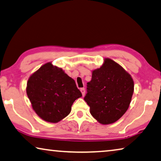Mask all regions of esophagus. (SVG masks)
Masks as SVG:
<instances>
[{"label": "esophagus", "instance_id": "1", "mask_svg": "<svg viewBox=\"0 0 161 161\" xmlns=\"http://www.w3.org/2000/svg\"><path fill=\"white\" fill-rule=\"evenodd\" d=\"M80 91H81V94H82V95L84 96L85 94V88H81L80 89Z\"/></svg>", "mask_w": 161, "mask_h": 161}]
</instances>
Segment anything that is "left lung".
Returning a JSON list of instances; mask_svg holds the SVG:
<instances>
[{
  "instance_id": "8db88e82",
  "label": "left lung",
  "mask_w": 161,
  "mask_h": 161,
  "mask_svg": "<svg viewBox=\"0 0 161 161\" xmlns=\"http://www.w3.org/2000/svg\"><path fill=\"white\" fill-rule=\"evenodd\" d=\"M85 102L94 119L103 125L114 123L126 113L134 92L130 74L109 58L100 68L92 71L87 83Z\"/></svg>"
}]
</instances>
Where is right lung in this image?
Instances as JSON below:
<instances>
[{"label":"right lung","instance_id":"add662e5","mask_svg":"<svg viewBox=\"0 0 161 161\" xmlns=\"http://www.w3.org/2000/svg\"><path fill=\"white\" fill-rule=\"evenodd\" d=\"M26 93L35 113L52 123L67 117L74 102L82 96L75 80L52 62L45 64L31 75Z\"/></svg>","mask_w":161,"mask_h":161}]
</instances>
